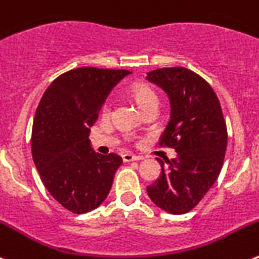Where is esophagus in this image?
Here are the masks:
<instances>
[{"label": "esophagus", "instance_id": "1", "mask_svg": "<svg viewBox=\"0 0 259 259\" xmlns=\"http://www.w3.org/2000/svg\"><path fill=\"white\" fill-rule=\"evenodd\" d=\"M122 160H124L125 162H130V161H139V160H143V157H141V156L134 155V153L126 152V153H124V155H122Z\"/></svg>", "mask_w": 259, "mask_h": 259}]
</instances>
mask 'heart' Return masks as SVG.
<instances>
[{"instance_id": "b5f03b06", "label": "heart", "mask_w": 259, "mask_h": 259, "mask_svg": "<svg viewBox=\"0 0 259 259\" xmlns=\"http://www.w3.org/2000/svg\"><path fill=\"white\" fill-rule=\"evenodd\" d=\"M133 97H134L135 102H137V104H138V107L141 109L143 108L144 106H147V104L157 102V98H156V94L153 93V90L151 89V88H148L147 85H143V83L134 86V89H133ZM109 107H111V104L109 103L104 104L103 107L104 113H108Z\"/></svg>"}]
</instances>
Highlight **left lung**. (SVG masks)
<instances>
[{"label":"left lung","instance_id":"8db88e82","mask_svg":"<svg viewBox=\"0 0 259 259\" xmlns=\"http://www.w3.org/2000/svg\"><path fill=\"white\" fill-rule=\"evenodd\" d=\"M146 78L169 98L170 120L160 146L177 152L167 165L157 158L161 174L147 193L162 210L185 214L199 204L222 169L227 147L222 108L211 86L187 68L155 69Z\"/></svg>","mask_w":259,"mask_h":259}]
</instances>
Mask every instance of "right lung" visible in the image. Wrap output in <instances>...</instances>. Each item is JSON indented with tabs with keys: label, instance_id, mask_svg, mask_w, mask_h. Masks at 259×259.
Returning <instances> with one entry per match:
<instances>
[{
	"label": "right lung",
	"instance_id": "add662e5",
	"mask_svg": "<svg viewBox=\"0 0 259 259\" xmlns=\"http://www.w3.org/2000/svg\"><path fill=\"white\" fill-rule=\"evenodd\" d=\"M132 72L81 67L50 83L37 107L32 157L44 186L76 214L98 208L112 187L122 158L92 148L90 127L111 90Z\"/></svg>",
	"mask_w": 259,
	"mask_h": 259
}]
</instances>
